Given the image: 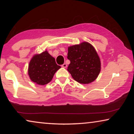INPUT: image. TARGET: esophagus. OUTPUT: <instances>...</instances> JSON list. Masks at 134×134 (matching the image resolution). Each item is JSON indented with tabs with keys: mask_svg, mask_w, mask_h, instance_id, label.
I'll list each match as a JSON object with an SVG mask.
<instances>
[{
	"mask_svg": "<svg viewBox=\"0 0 134 134\" xmlns=\"http://www.w3.org/2000/svg\"><path fill=\"white\" fill-rule=\"evenodd\" d=\"M62 67H64V68H66L67 67V65L65 64V63H64V64H63V65H62Z\"/></svg>",
	"mask_w": 134,
	"mask_h": 134,
	"instance_id": "1",
	"label": "esophagus"
}]
</instances>
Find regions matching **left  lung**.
Segmentation results:
<instances>
[{
  "instance_id": "8db88e82",
  "label": "left lung",
  "mask_w": 134,
  "mask_h": 134,
  "mask_svg": "<svg viewBox=\"0 0 134 134\" xmlns=\"http://www.w3.org/2000/svg\"><path fill=\"white\" fill-rule=\"evenodd\" d=\"M67 58L70 61L67 70L77 82L89 84L99 76L101 69L100 60L90 43L83 42L69 47Z\"/></svg>"
}]
</instances>
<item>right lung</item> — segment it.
Segmentation results:
<instances>
[{
  "mask_svg": "<svg viewBox=\"0 0 134 134\" xmlns=\"http://www.w3.org/2000/svg\"><path fill=\"white\" fill-rule=\"evenodd\" d=\"M61 67L56 64L55 58L48 51L35 54L29 62L28 75L33 82L44 85L50 82L55 72Z\"/></svg>",
  "mask_w": 134,
  "mask_h": 134,
  "instance_id": "1",
  "label": "right lung"
}]
</instances>
